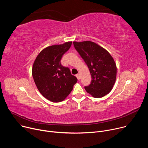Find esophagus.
I'll return each instance as SVG.
<instances>
[{"instance_id": "obj_1", "label": "esophagus", "mask_w": 148, "mask_h": 148, "mask_svg": "<svg viewBox=\"0 0 148 148\" xmlns=\"http://www.w3.org/2000/svg\"><path fill=\"white\" fill-rule=\"evenodd\" d=\"M76 77L77 78V79H80V75H79V74H76Z\"/></svg>"}]
</instances>
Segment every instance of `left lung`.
<instances>
[{"instance_id":"8db88e82","label":"left lung","mask_w":148,"mask_h":148,"mask_svg":"<svg viewBox=\"0 0 148 148\" xmlns=\"http://www.w3.org/2000/svg\"><path fill=\"white\" fill-rule=\"evenodd\" d=\"M75 49L87 65L92 80L85 90L94 98H101L112 90L116 81V63L110 53L91 41H74Z\"/></svg>"}]
</instances>
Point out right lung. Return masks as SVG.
I'll return each mask as SVG.
<instances>
[{
	"mask_svg": "<svg viewBox=\"0 0 148 148\" xmlns=\"http://www.w3.org/2000/svg\"><path fill=\"white\" fill-rule=\"evenodd\" d=\"M71 44L72 41H68L47 47L40 52L33 63L32 75L38 90L54 102L64 100L77 82L70 69L63 67L60 62Z\"/></svg>",
	"mask_w": 148,
	"mask_h": 148,
	"instance_id": "obj_1",
	"label": "right lung"
}]
</instances>
